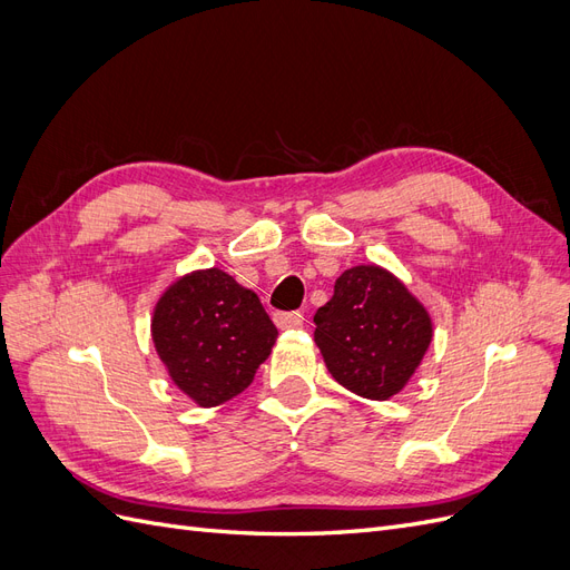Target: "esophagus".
I'll return each instance as SVG.
<instances>
[{"label": "esophagus", "instance_id": "1", "mask_svg": "<svg viewBox=\"0 0 570 570\" xmlns=\"http://www.w3.org/2000/svg\"><path fill=\"white\" fill-rule=\"evenodd\" d=\"M273 321L281 331H287V327H299L304 323V316L299 312H278L273 316Z\"/></svg>", "mask_w": 570, "mask_h": 570}]
</instances>
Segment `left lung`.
<instances>
[{
	"mask_svg": "<svg viewBox=\"0 0 570 570\" xmlns=\"http://www.w3.org/2000/svg\"><path fill=\"white\" fill-rule=\"evenodd\" d=\"M314 323V340L335 381L377 402L402 392L433 340L425 306L375 264L344 271Z\"/></svg>",
	"mask_w": 570,
	"mask_h": 570,
	"instance_id": "1",
	"label": "left lung"
}]
</instances>
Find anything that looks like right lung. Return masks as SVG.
Instances as JSON below:
<instances>
[{
  "label": "right lung",
  "instance_id": "obj_1",
  "mask_svg": "<svg viewBox=\"0 0 570 570\" xmlns=\"http://www.w3.org/2000/svg\"><path fill=\"white\" fill-rule=\"evenodd\" d=\"M275 337L258 297L220 268L183 275L151 316L154 347L170 381L206 409L249 387Z\"/></svg>",
  "mask_w": 570,
  "mask_h": 570
}]
</instances>
